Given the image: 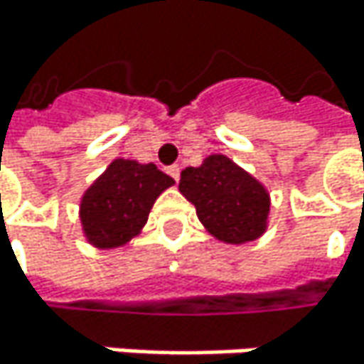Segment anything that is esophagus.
<instances>
[{"instance_id":"obj_1","label":"esophagus","mask_w":364,"mask_h":364,"mask_svg":"<svg viewBox=\"0 0 364 364\" xmlns=\"http://www.w3.org/2000/svg\"><path fill=\"white\" fill-rule=\"evenodd\" d=\"M168 175H171L175 181L179 183V177H181V168H179V166H171V168H168Z\"/></svg>"}]
</instances>
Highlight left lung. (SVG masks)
I'll return each instance as SVG.
<instances>
[{"label": "left lung", "mask_w": 364, "mask_h": 364, "mask_svg": "<svg viewBox=\"0 0 364 364\" xmlns=\"http://www.w3.org/2000/svg\"><path fill=\"white\" fill-rule=\"evenodd\" d=\"M179 191L196 206L204 230L219 242H253L267 230L269 191L223 154H210L200 166H187Z\"/></svg>", "instance_id": "left-lung-1"}]
</instances>
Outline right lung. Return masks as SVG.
I'll return each instance as SVG.
<instances>
[{"label":"right lung","mask_w":364,"mask_h":364,"mask_svg":"<svg viewBox=\"0 0 364 364\" xmlns=\"http://www.w3.org/2000/svg\"><path fill=\"white\" fill-rule=\"evenodd\" d=\"M175 179L156 164L115 158L80 200L82 234L95 249H119L147 223L158 196Z\"/></svg>","instance_id":"1"}]
</instances>
